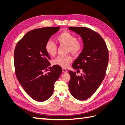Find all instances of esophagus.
Masks as SVG:
<instances>
[{"instance_id": "34e87169", "label": "esophagus", "mask_w": 125, "mask_h": 125, "mask_svg": "<svg viewBox=\"0 0 125 125\" xmlns=\"http://www.w3.org/2000/svg\"><path fill=\"white\" fill-rule=\"evenodd\" d=\"M67 70L65 68H62V72H63L64 73H67Z\"/></svg>"}]
</instances>
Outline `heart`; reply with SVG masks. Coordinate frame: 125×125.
Masks as SVG:
<instances>
[{
  "instance_id": "obj_1",
  "label": "heart",
  "mask_w": 125,
  "mask_h": 125,
  "mask_svg": "<svg viewBox=\"0 0 125 125\" xmlns=\"http://www.w3.org/2000/svg\"><path fill=\"white\" fill-rule=\"evenodd\" d=\"M56 40L60 45L68 46V51L73 54H78L83 48V44L82 42L77 40V36L69 32H63L56 36ZM45 50L47 53L51 56H54L57 50V46L52 40H48L45 44ZM73 60L70 55L59 56L54 60L55 65L63 68L69 66Z\"/></svg>"
}]
</instances>
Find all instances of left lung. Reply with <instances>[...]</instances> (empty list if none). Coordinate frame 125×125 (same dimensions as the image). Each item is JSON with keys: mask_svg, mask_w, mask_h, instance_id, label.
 <instances>
[{"mask_svg": "<svg viewBox=\"0 0 125 125\" xmlns=\"http://www.w3.org/2000/svg\"><path fill=\"white\" fill-rule=\"evenodd\" d=\"M69 29L81 36L84 44L82 52L73 63L74 69H82L83 73L79 76L75 71H69L71 77L69 88L75 99L85 100L95 92L104 80L108 63V51L103 39L95 31L85 27Z\"/></svg>", "mask_w": 125, "mask_h": 125, "instance_id": "1", "label": "left lung"}]
</instances>
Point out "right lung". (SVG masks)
Masks as SVG:
<instances>
[{"mask_svg": "<svg viewBox=\"0 0 125 125\" xmlns=\"http://www.w3.org/2000/svg\"><path fill=\"white\" fill-rule=\"evenodd\" d=\"M60 29L42 28L31 30L17 43L14 52V65L17 78L26 93L38 102L48 99L53 93L55 82L62 73L58 65L50 67V56L45 44Z\"/></svg>", "mask_w": 125, "mask_h": 125, "instance_id": "1", "label": "right lung"}]
</instances>
